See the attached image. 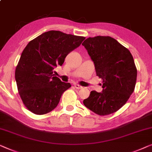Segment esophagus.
<instances>
[{
  "instance_id": "esophagus-1",
  "label": "esophagus",
  "mask_w": 152,
  "mask_h": 152,
  "mask_svg": "<svg viewBox=\"0 0 152 152\" xmlns=\"http://www.w3.org/2000/svg\"><path fill=\"white\" fill-rule=\"evenodd\" d=\"M74 86H75V88H77V89H81V88H83L82 86H81L77 84V83H75Z\"/></svg>"
}]
</instances>
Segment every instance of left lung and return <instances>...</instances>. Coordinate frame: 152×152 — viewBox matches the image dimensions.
<instances>
[{"instance_id": "obj_1", "label": "left lung", "mask_w": 152, "mask_h": 152, "mask_svg": "<svg viewBox=\"0 0 152 152\" xmlns=\"http://www.w3.org/2000/svg\"><path fill=\"white\" fill-rule=\"evenodd\" d=\"M82 45L94 62L96 75L103 80V91H92L83 104L99 115L115 113L134 91L137 77L129 50L110 36L85 39Z\"/></svg>"}]
</instances>
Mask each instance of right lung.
Returning a JSON list of instances; mask_svg holds the SVG:
<instances>
[{
    "instance_id": "add662e5",
    "label": "right lung",
    "mask_w": 152,
    "mask_h": 152,
    "mask_svg": "<svg viewBox=\"0 0 152 152\" xmlns=\"http://www.w3.org/2000/svg\"><path fill=\"white\" fill-rule=\"evenodd\" d=\"M84 37L49 31L30 41L22 53L15 79L22 101L36 114L54 110L64 92L71 87L53 74L68 54L77 48Z\"/></svg>"
}]
</instances>
